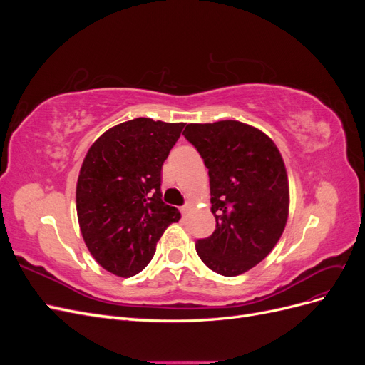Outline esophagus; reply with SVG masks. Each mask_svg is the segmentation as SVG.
Returning a JSON list of instances; mask_svg holds the SVG:
<instances>
[{
	"label": "esophagus",
	"instance_id": "esophagus-1",
	"mask_svg": "<svg viewBox=\"0 0 365 365\" xmlns=\"http://www.w3.org/2000/svg\"><path fill=\"white\" fill-rule=\"evenodd\" d=\"M189 212H190V205H189V204H185V205L181 207V213H182V215H187Z\"/></svg>",
	"mask_w": 365,
	"mask_h": 365
}]
</instances>
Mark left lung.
<instances>
[{"label": "left lung", "mask_w": 365, "mask_h": 365, "mask_svg": "<svg viewBox=\"0 0 365 365\" xmlns=\"http://www.w3.org/2000/svg\"><path fill=\"white\" fill-rule=\"evenodd\" d=\"M182 135L200 152L210 176L215 233L196 242L207 267L225 277L260 263L288 222L289 182L275 143L237 120L190 123Z\"/></svg>", "instance_id": "obj_1"}]
</instances>
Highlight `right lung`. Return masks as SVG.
I'll list each match as a JSON object with an SVG mask.
<instances>
[{"mask_svg": "<svg viewBox=\"0 0 365 365\" xmlns=\"http://www.w3.org/2000/svg\"><path fill=\"white\" fill-rule=\"evenodd\" d=\"M185 123L134 118L98 137L83 158L76 210L86 248L118 277L148 267L181 213L161 200V168Z\"/></svg>", "mask_w": 365, "mask_h": 365, "instance_id": "obj_1", "label": "right lung"}]
</instances>
